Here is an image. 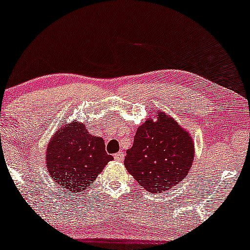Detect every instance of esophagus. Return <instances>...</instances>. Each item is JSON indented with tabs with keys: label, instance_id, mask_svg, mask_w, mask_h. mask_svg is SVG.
Here are the masks:
<instances>
[{
	"label": "esophagus",
	"instance_id": "obj_1",
	"mask_svg": "<svg viewBox=\"0 0 250 250\" xmlns=\"http://www.w3.org/2000/svg\"><path fill=\"white\" fill-rule=\"evenodd\" d=\"M114 158H115L116 161L121 162V161H123V158H125V154H123L122 151H119V152H116V154L114 155Z\"/></svg>",
	"mask_w": 250,
	"mask_h": 250
}]
</instances>
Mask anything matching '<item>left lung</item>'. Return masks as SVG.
<instances>
[{
  "mask_svg": "<svg viewBox=\"0 0 250 250\" xmlns=\"http://www.w3.org/2000/svg\"><path fill=\"white\" fill-rule=\"evenodd\" d=\"M193 141L173 119L161 112L157 122L146 120L140 125L134 144L127 150L125 165L146 191H167L180 183L191 169Z\"/></svg>",
  "mask_w": 250,
  "mask_h": 250,
  "instance_id": "obj_1",
  "label": "left lung"
}]
</instances>
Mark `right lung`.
I'll use <instances>...</instances> for the list:
<instances>
[{
    "label": "right lung",
    "mask_w": 250,
    "mask_h": 250,
    "mask_svg": "<svg viewBox=\"0 0 250 250\" xmlns=\"http://www.w3.org/2000/svg\"><path fill=\"white\" fill-rule=\"evenodd\" d=\"M104 138L89 135L83 123L62 125L47 146L46 167L56 184L72 193L83 192L113 161Z\"/></svg>",
    "instance_id": "add662e5"
}]
</instances>
